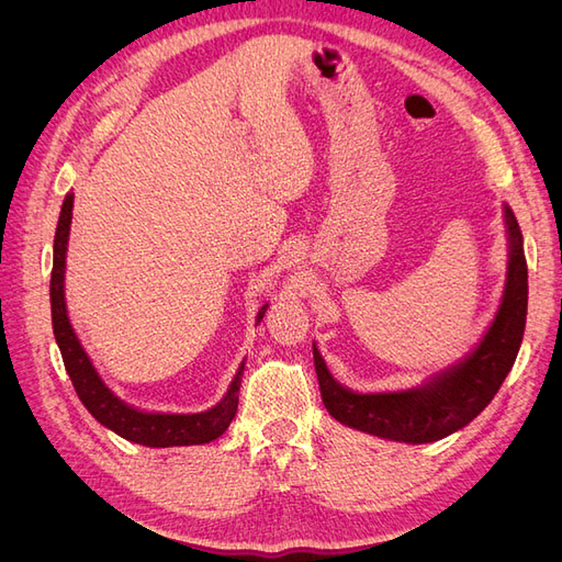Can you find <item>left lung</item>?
<instances>
[{"mask_svg":"<svg viewBox=\"0 0 562 562\" xmlns=\"http://www.w3.org/2000/svg\"><path fill=\"white\" fill-rule=\"evenodd\" d=\"M508 232V271L502 304L481 345L464 361L448 368L427 384L356 394L339 384L314 345V366L326 411L351 429L398 440V443H434L459 431L479 417L495 398L518 356L527 316V262L522 234L514 211L504 206Z\"/></svg>","mask_w":562,"mask_h":562,"instance_id":"left-lung-1","label":"left lung"}]
</instances>
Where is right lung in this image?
<instances>
[{
    "instance_id": "1",
    "label": "right lung",
    "mask_w": 562,
    "mask_h": 562,
    "mask_svg": "<svg viewBox=\"0 0 562 562\" xmlns=\"http://www.w3.org/2000/svg\"><path fill=\"white\" fill-rule=\"evenodd\" d=\"M72 203L75 196L67 194L60 209L58 227L54 236V269H50V321H54V335L58 349L63 353V363L67 375L72 380L79 401L83 407L122 438L131 443H140L147 448H173V446H203L223 436L229 422L239 407V386L244 375V363L232 380L225 398L213 405L206 413L194 415H166V413H143L138 407L119 401L112 391L100 380L89 353L79 345L70 318L65 307V252L67 239H70L72 223ZM267 312V304L258 312V323Z\"/></svg>"
}]
</instances>
